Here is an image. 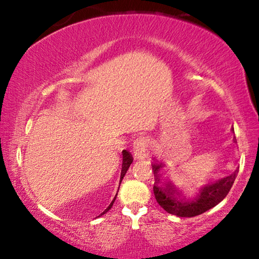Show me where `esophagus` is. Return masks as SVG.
Instances as JSON below:
<instances>
[{"label":"esophagus","mask_w":259,"mask_h":259,"mask_svg":"<svg viewBox=\"0 0 259 259\" xmlns=\"http://www.w3.org/2000/svg\"><path fill=\"white\" fill-rule=\"evenodd\" d=\"M150 147V140L145 137L137 138L133 143V153L137 158H143Z\"/></svg>","instance_id":"obj_1"}]
</instances>
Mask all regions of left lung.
Returning a JSON list of instances; mask_svg holds the SVG:
<instances>
[{"label":"left lung","mask_w":259,"mask_h":259,"mask_svg":"<svg viewBox=\"0 0 259 259\" xmlns=\"http://www.w3.org/2000/svg\"><path fill=\"white\" fill-rule=\"evenodd\" d=\"M161 164H152L154 173L153 192L158 204L168 213L178 217H194L221 203L231 190L237 172L224 178L203 184L193 197H183L169 182H162L159 171Z\"/></svg>","instance_id":"left-lung-1"}]
</instances>
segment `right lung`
<instances>
[{"mask_svg": "<svg viewBox=\"0 0 259 259\" xmlns=\"http://www.w3.org/2000/svg\"><path fill=\"white\" fill-rule=\"evenodd\" d=\"M132 162H133V157H132V155H131V153H130L128 151L123 150V151H122V169H121V177H120V183H121L122 178H123V177H125L127 169H128V167L131 166V164H132ZM116 194H118V193H116ZM115 198H116V196H115ZM115 198H114V199H113L112 203L109 204V206H108L107 208H106V210H105L104 212H102L101 214H104V213H106V212H107V211L111 210V207H112L113 203H114ZM101 214H100V215H101Z\"/></svg>", "mask_w": 259, "mask_h": 259, "instance_id": "right-lung-1", "label": "right lung"}]
</instances>
